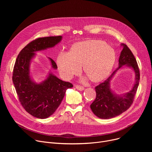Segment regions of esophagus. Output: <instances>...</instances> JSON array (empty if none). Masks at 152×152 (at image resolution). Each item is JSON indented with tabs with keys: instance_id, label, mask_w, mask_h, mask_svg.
<instances>
[{
	"instance_id": "1",
	"label": "esophagus",
	"mask_w": 152,
	"mask_h": 152,
	"mask_svg": "<svg viewBox=\"0 0 152 152\" xmlns=\"http://www.w3.org/2000/svg\"><path fill=\"white\" fill-rule=\"evenodd\" d=\"M76 88L79 91H83V90H84V88L83 87V86H80V85H76Z\"/></svg>"
}]
</instances>
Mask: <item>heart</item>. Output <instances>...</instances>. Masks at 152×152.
I'll list each match as a JSON object with an SVG mask.
<instances>
[{
	"label": "heart",
	"mask_w": 152,
	"mask_h": 152,
	"mask_svg": "<svg viewBox=\"0 0 152 152\" xmlns=\"http://www.w3.org/2000/svg\"><path fill=\"white\" fill-rule=\"evenodd\" d=\"M115 59V53L112 48L103 42L91 40L76 44L71 52H61L56 62L65 79L79 74L84 64L86 74L91 80L97 82L110 75Z\"/></svg>",
	"instance_id": "obj_1"
}]
</instances>
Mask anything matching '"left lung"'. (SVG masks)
I'll use <instances>...</instances> for the list:
<instances>
[{
    "label": "left lung",
    "mask_w": 152,
    "mask_h": 152,
    "mask_svg": "<svg viewBox=\"0 0 152 152\" xmlns=\"http://www.w3.org/2000/svg\"><path fill=\"white\" fill-rule=\"evenodd\" d=\"M118 68L103 82L96 86V97L90 105L93 113L99 118L110 119L118 116L127 110L134 102L140 81V70L137 60L131 50L124 44H121ZM123 65L132 68L136 74V82L133 89L122 95L114 94L110 89V82L118 69Z\"/></svg>",
    "instance_id": "left-lung-1"
}]
</instances>
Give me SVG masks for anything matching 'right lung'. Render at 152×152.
Segmentation results:
<instances>
[{"label": "right lung", "instance_id": "1", "mask_svg": "<svg viewBox=\"0 0 152 152\" xmlns=\"http://www.w3.org/2000/svg\"><path fill=\"white\" fill-rule=\"evenodd\" d=\"M62 36L38 38L26 46L16 59L12 81L19 101L24 109L32 116L44 119L52 115L61 104L66 90L73 85L62 81L52 73L39 83L30 76V66L35 52L53 48L61 41ZM52 67L56 70L55 62L49 58Z\"/></svg>", "mask_w": 152, "mask_h": 152}]
</instances>
